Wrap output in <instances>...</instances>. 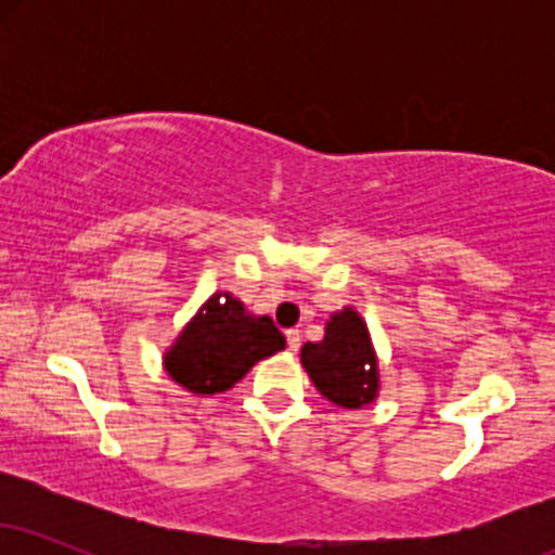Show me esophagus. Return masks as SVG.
<instances>
[{"mask_svg": "<svg viewBox=\"0 0 555 555\" xmlns=\"http://www.w3.org/2000/svg\"><path fill=\"white\" fill-rule=\"evenodd\" d=\"M286 347H289L292 352H297V349H299V331L297 328L286 331Z\"/></svg>", "mask_w": 555, "mask_h": 555, "instance_id": "34e87169", "label": "esophagus"}]
</instances>
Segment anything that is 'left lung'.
<instances>
[{
	"label": "left lung",
	"instance_id": "obj_1",
	"mask_svg": "<svg viewBox=\"0 0 555 555\" xmlns=\"http://www.w3.org/2000/svg\"><path fill=\"white\" fill-rule=\"evenodd\" d=\"M299 362L331 404L360 410L378 399V354L367 323L349 305L331 313L321 341L302 344Z\"/></svg>",
	"mask_w": 555,
	"mask_h": 555
}]
</instances>
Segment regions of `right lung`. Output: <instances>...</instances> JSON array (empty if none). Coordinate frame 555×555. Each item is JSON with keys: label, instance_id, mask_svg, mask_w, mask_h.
Masks as SVG:
<instances>
[{"label": "right lung", "instance_id": "1", "mask_svg": "<svg viewBox=\"0 0 555 555\" xmlns=\"http://www.w3.org/2000/svg\"><path fill=\"white\" fill-rule=\"evenodd\" d=\"M286 347L269 315L247 313L232 292H214L164 352V371L195 397L224 393L253 365Z\"/></svg>", "mask_w": 555, "mask_h": 555}]
</instances>
